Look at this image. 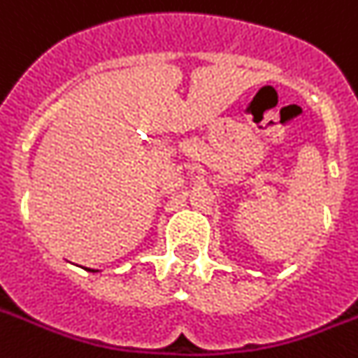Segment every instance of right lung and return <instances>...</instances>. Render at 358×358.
Here are the masks:
<instances>
[{
	"label": "right lung",
	"instance_id": "obj_1",
	"mask_svg": "<svg viewBox=\"0 0 358 358\" xmlns=\"http://www.w3.org/2000/svg\"><path fill=\"white\" fill-rule=\"evenodd\" d=\"M90 273H99V271H93V268H90Z\"/></svg>",
	"mask_w": 358,
	"mask_h": 358
}]
</instances>
